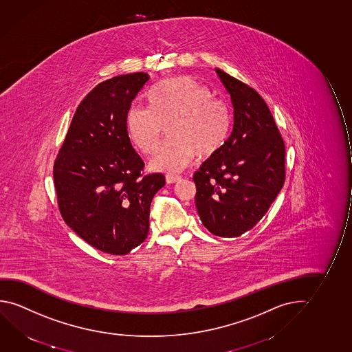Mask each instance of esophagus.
<instances>
[{"instance_id": "34e87169", "label": "esophagus", "mask_w": 352, "mask_h": 352, "mask_svg": "<svg viewBox=\"0 0 352 352\" xmlns=\"http://www.w3.org/2000/svg\"><path fill=\"white\" fill-rule=\"evenodd\" d=\"M166 180H167L168 184H175L182 180L180 175H175V174H167L166 175Z\"/></svg>"}]
</instances>
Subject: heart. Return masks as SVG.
I'll use <instances>...</instances> for the list:
<instances>
[{"mask_svg":"<svg viewBox=\"0 0 352 352\" xmlns=\"http://www.w3.org/2000/svg\"><path fill=\"white\" fill-rule=\"evenodd\" d=\"M150 109L133 106L126 114L130 139L142 153L158 150L167 126L169 140L151 161L163 172L189 167L196 156L208 158L222 148L230 128L227 104L190 76L158 82L147 94Z\"/></svg>","mask_w":352,"mask_h":352,"instance_id":"obj_1","label":"heart"}]
</instances>
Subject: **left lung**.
<instances>
[{"mask_svg": "<svg viewBox=\"0 0 352 352\" xmlns=\"http://www.w3.org/2000/svg\"><path fill=\"white\" fill-rule=\"evenodd\" d=\"M230 94L233 129L194 174L196 208L213 235L236 238L260 222L285 182V145L265 100L216 68Z\"/></svg>", "mask_w": 352, "mask_h": 352, "instance_id": "left-lung-1", "label": "left lung"}]
</instances>
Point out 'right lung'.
<instances>
[{
    "label": "right lung",
    "instance_id": "obj_1",
    "mask_svg": "<svg viewBox=\"0 0 352 352\" xmlns=\"http://www.w3.org/2000/svg\"><path fill=\"white\" fill-rule=\"evenodd\" d=\"M148 79L139 72L94 87L78 106L54 160L60 216L104 254H126L144 243L152 199L166 184L163 174L144 173L126 128L131 102Z\"/></svg>",
    "mask_w": 352,
    "mask_h": 352
}]
</instances>
